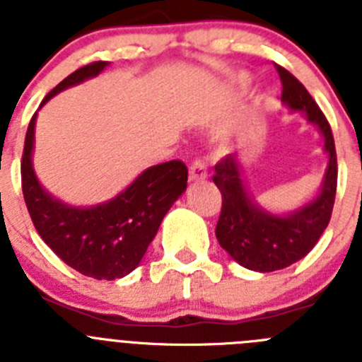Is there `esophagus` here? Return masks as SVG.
I'll use <instances>...</instances> for the list:
<instances>
[{"instance_id": "34e87169", "label": "esophagus", "mask_w": 362, "mask_h": 362, "mask_svg": "<svg viewBox=\"0 0 362 362\" xmlns=\"http://www.w3.org/2000/svg\"><path fill=\"white\" fill-rule=\"evenodd\" d=\"M209 175L206 172V165H204L201 159H196V161L190 165V181H203L204 177Z\"/></svg>"}]
</instances>
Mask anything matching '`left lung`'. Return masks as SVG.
Listing matches in <instances>:
<instances>
[{"label":"left lung","instance_id":"1","mask_svg":"<svg viewBox=\"0 0 362 362\" xmlns=\"http://www.w3.org/2000/svg\"><path fill=\"white\" fill-rule=\"evenodd\" d=\"M277 72L283 83V103L292 112H303L306 121L317 127L328 165L317 194L288 214L270 212L254 199L243 179L238 156H226L216 165L214 183L223 196L217 241L235 263L263 274L283 270L312 250L330 223L337 190V158L330 124L299 79L283 66H277Z\"/></svg>","mask_w":362,"mask_h":362}]
</instances>
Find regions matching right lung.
Returning <instances> with one entry per match:
<instances>
[{
  "label": "right lung",
  "instance_id": "1",
  "mask_svg": "<svg viewBox=\"0 0 362 362\" xmlns=\"http://www.w3.org/2000/svg\"><path fill=\"white\" fill-rule=\"evenodd\" d=\"M107 66L108 62H95L78 69L47 94L41 107L59 92L99 76ZM36 119L37 112L25 137L21 187L37 233L63 263L83 276L107 281L129 276L141 263L163 217L187 190L188 168L181 161L148 166L116 197L92 206H72L45 190L34 170Z\"/></svg>",
  "mask_w": 362,
  "mask_h": 362
}]
</instances>
